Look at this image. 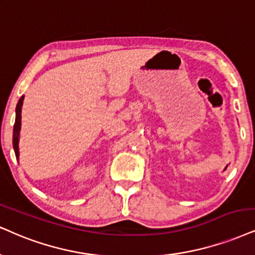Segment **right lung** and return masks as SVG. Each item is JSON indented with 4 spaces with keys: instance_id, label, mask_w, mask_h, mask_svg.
<instances>
[{
    "instance_id": "1",
    "label": "right lung",
    "mask_w": 255,
    "mask_h": 255,
    "mask_svg": "<svg viewBox=\"0 0 255 255\" xmlns=\"http://www.w3.org/2000/svg\"><path fill=\"white\" fill-rule=\"evenodd\" d=\"M24 96H22L18 99V103L16 105V117H15V124H14V132H12V146H14L15 156L18 159L20 157V151H18V140H20V130H21V111H22V104H23Z\"/></svg>"
}]
</instances>
